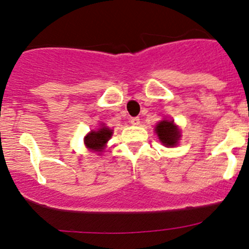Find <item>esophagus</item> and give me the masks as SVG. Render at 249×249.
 <instances>
[{
  "label": "esophagus",
  "instance_id": "34e87169",
  "mask_svg": "<svg viewBox=\"0 0 249 249\" xmlns=\"http://www.w3.org/2000/svg\"><path fill=\"white\" fill-rule=\"evenodd\" d=\"M139 122H141V121H139L138 117H132V118L130 119V123H131V124H132V125H138Z\"/></svg>",
  "mask_w": 249,
  "mask_h": 249
}]
</instances>
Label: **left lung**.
Segmentation results:
<instances>
[{
  "label": "left lung",
  "mask_w": 249,
  "mask_h": 249,
  "mask_svg": "<svg viewBox=\"0 0 249 249\" xmlns=\"http://www.w3.org/2000/svg\"><path fill=\"white\" fill-rule=\"evenodd\" d=\"M156 133L159 141L166 147L176 146L178 144L180 136H181L178 126L174 124V122L167 121V119H164L156 125Z\"/></svg>",
  "instance_id": "1"
}]
</instances>
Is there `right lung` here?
Wrapping results in <instances>:
<instances>
[{
	"instance_id": "right-lung-1",
	"label": "right lung",
	"mask_w": 249,
	"mask_h": 249,
	"mask_svg": "<svg viewBox=\"0 0 249 249\" xmlns=\"http://www.w3.org/2000/svg\"><path fill=\"white\" fill-rule=\"evenodd\" d=\"M112 131L105 125H102L97 130H92L84 137V144L89 150L101 154L104 151L107 142L112 136Z\"/></svg>"
}]
</instances>
